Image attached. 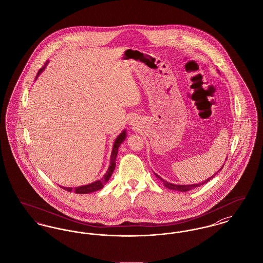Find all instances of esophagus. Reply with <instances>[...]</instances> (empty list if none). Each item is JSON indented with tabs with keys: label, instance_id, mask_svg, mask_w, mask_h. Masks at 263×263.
Listing matches in <instances>:
<instances>
[{
	"label": "esophagus",
	"instance_id": "obj_1",
	"mask_svg": "<svg viewBox=\"0 0 263 263\" xmlns=\"http://www.w3.org/2000/svg\"><path fill=\"white\" fill-rule=\"evenodd\" d=\"M132 123H133V122H132ZM132 124H133V123H132Z\"/></svg>",
	"mask_w": 263,
	"mask_h": 263
}]
</instances>
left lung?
Here are the masks:
<instances>
[{
    "mask_svg": "<svg viewBox=\"0 0 263 263\" xmlns=\"http://www.w3.org/2000/svg\"><path fill=\"white\" fill-rule=\"evenodd\" d=\"M218 71V70H217ZM224 165V164H223ZM223 165L213 175H211L210 177H209L208 179H205V180H203V181H201V182H198V183H193V184H175V183H172V182H170V181H166V180H164L163 178H161L159 175H157L156 173H155V175L157 176V178H158L162 183H163V185L166 187V189H168V190H172V191H175V192H181V193H185V192H189V191H192V190H194V189H196V187H198V186H201V185H203L204 183H206V182H209L210 179L214 176V175H216L217 173H219L221 170H222V167H223Z\"/></svg>",
    "mask_w": 263,
    "mask_h": 263,
    "instance_id": "1",
    "label": "left lung"
}]
</instances>
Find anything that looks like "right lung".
<instances>
[{
  "label": "right lung",
  "mask_w": 263,
  "mask_h": 263,
  "mask_svg": "<svg viewBox=\"0 0 263 263\" xmlns=\"http://www.w3.org/2000/svg\"><path fill=\"white\" fill-rule=\"evenodd\" d=\"M48 65V62L46 63V65L37 71V74L35 77V80L37 79V77L42 73V71L46 69ZM126 138V129H123V132L118 136V138L115 140L114 145H112V151H111V156H110V161H109V166L106 171L105 175L101 178L98 179L91 183L88 184H85V185H81V186H77V187H66V186H61L62 189L70 192V193H79V194H87V193H95L97 191L102 190L105 185V183L109 180L110 176L112 175L115 167H116V159H117V156H118V152H119V147L121 146V144L123 143L124 140Z\"/></svg>",
  "instance_id": "right-lung-1"
}]
</instances>
